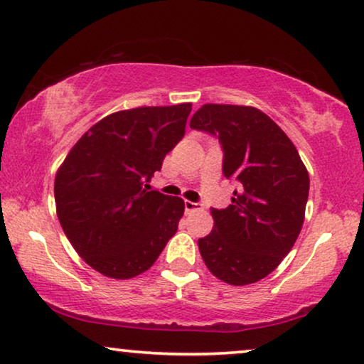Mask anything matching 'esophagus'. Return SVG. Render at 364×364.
Here are the masks:
<instances>
[{"label": "esophagus", "instance_id": "34e87169", "mask_svg": "<svg viewBox=\"0 0 364 364\" xmlns=\"http://www.w3.org/2000/svg\"><path fill=\"white\" fill-rule=\"evenodd\" d=\"M183 207H186V212H193V210H200L202 203H200V202L186 200V202H183Z\"/></svg>", "mask_w": 364, "mask_h": 364}]
</instances>
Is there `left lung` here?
Segmentation results:
<instances>
[{"instance_id": "obj_1", "label": "left lung", "mask_w": 364, "mask_h": 364, "mask_svg": "<svg viewBox=\"0 0 364 364\" xmlns=\"http://www.w3.org/2000/svg\"><path fill=\"white\" fill-rule=\"evenodd\" d=\"M191 127L220 142L222 172L235 182L232 203L210 208L213 230L198 250L218 280L242 287L280 265L300 235L310 177L296 147L255 107L205 104Z\"/></svg>"}]
</instances>
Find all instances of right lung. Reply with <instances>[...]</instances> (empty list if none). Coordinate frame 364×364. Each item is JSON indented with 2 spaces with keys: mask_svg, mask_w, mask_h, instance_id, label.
<instances>
[{
  "mask_svg": "<svg viewBox=\"0 0 364 364\" xmlns=\"http://www.w3.org/2000/svg\"><path fill=\"white\" fill-rule=\"evenodd\" d=\"M192 104L119 111L89 129L54 181L58 218L79 257L126 280L149 270L183 215L181 197L149 191L182 141Z\"/></svg>",
  "mask_w": 364,
  "mask_h": 364,
  "instance_id": "1",
  "label": "right lung"
}]
</instances>
